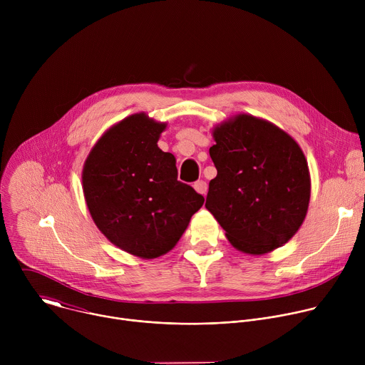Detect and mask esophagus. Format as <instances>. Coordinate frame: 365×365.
Wrapping results in <instances>:
<instances>
[{"instance_id":"esophagus-1","label":"esophagus","mask_w":365,"mask_h":365,"mask_svg":"<svg viewBox=\"0 0 365 365\" xmlns=\"http://www.w3.org/2000/svg\"><path fill=\"white\" fill-rule=\"evenodd\" d=\"M193 187H195V190H196L197 193H200V195H203V196H205L206 192H207V185H206L205 180H197V182H195Z\"/></svg>"}]
</instances>
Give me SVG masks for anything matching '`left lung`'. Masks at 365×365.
<instances>
[{
	"mask_svg": "<svg viewBox=\"0 0 365 365\" xmlns=\"http://www.w3.org/2000/svg\"><path fill=\"white\" fill-rule=\"evenodd\" d=\"M210 148L217 178L206 210L228 241L247 254L286 244L304 221L310 175L299 144L277 125L238 114L212 130Z\"/></svg>",
	"mask_w": 365,
	"mask_h": 365,
	"instance_id": "1",
	"label": "left lung"
}]
</instances>
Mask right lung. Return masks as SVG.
Instances as JSON below:
<instances>
[{"label": "right lung", "instance_id": "1", "mask_svg": "<svg viewBox=\"0 0 365 365\" xmlns=\"http://www.w3.org/2000/svg\"><path fill=\"white\" fill-rule=\"evenodd\" d=\"M166 124L133 114L102 134L82 170L89 214L118 248L155 258L170 251L203 196L178 180L176 159L159 148Z\"/></svg>", "mask_w": 365, "mask_h": 365}]
</instances>
